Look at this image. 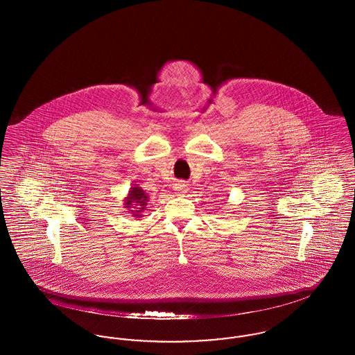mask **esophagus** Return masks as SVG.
Segmentation results:
<instances>
[{
	"instance_id": "34e87169",
	"label": "esophagus",
	"mask_w": 355,
	"mask_h": 355,
	"mask_svg": "<svg viewBox=\"0 0 355 355\" xmlns=\"http://www.w3.org/2000/svg\"><path fill=\"white\" fill-rule=\"evenodd\" d=\"M173 189H174L177 196H184L186 191L189 190V187H187L185 182H177L175 185L173 186Z\"/></svg>"
}]
</instances>
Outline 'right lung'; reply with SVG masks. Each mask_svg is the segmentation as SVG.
<instances>
[{
    "label": "right lung",
    "instance_id": "right-lung-1",
    "mask_svg": "<svg viewBox=\"0 0 355 355\" xmlns=\"http://www.w3.org/2000/svg\"><path fill=\"white\" fill-rule=\"evenodd\" d=\"M122 201H123L125 209L135 218H139V217H142V213L146 209V205L149 202V197L144 189H141L138 185H135L130 187L128 196Z\"/></svg>",
    "mask_w": 355,
    "mask_h": 355
}]
</instances>
